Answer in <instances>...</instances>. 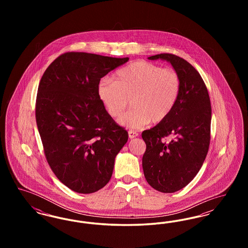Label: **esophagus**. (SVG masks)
Instances as JSON below:
<instances>
[{
	"label": "esophagus",
	"mask_w": 248,
	"mask_h": 248,
	"mask_svg": "<svg viewBox=\"0 0 248 248\" xmlns=\"http://www.w3.org/2000/svg\"><path fill=\"white\" fill-rule=\"evenodd\" d=\"M128 136H129L130 139H134V138L138 137L139 134L136 131H134V130H129L128 131Z\"/></svg>",
	"instance_id": "1"
}]
</instances>
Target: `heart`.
I'll return each instance as SVG.
<instances>
[{
	"label": "heart",
	"mask_w": 248,
	"mask_h": 248,
	"mask_svg": "<svg viewBox=\"0 0 248 248\" xmlns=\"http://www.w3.org/2000/svg\"><path fill=\"white\" fill-rule=\"evenodd\" d=\"M180 93L181 80L177 71L144 60L119 70L114 81L103 78L97 84L98 97L113 118L124 112L131 100L133 108L119 123L132 129L141 128L151 121L164 122L177 106Z\"/></svg>",
	"instance_id": "b5f03b06"
}]
</instances>
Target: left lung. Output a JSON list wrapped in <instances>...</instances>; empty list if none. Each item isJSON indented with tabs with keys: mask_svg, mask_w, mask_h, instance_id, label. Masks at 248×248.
<instances>
[{
	"mask_svg": "<svg viewBox=\"0 0 248 248\" xmlns=\"http://www.w3.org/2000/svg\"><path fill=\"white\" fill-rule=\"evenodd\" d=\"M148 59L170 62L181 80V93L172 113L141 135L146 143L142 157L146 180L156 190L172 193L194 178L208 153L210 97L200 73L185 59L167 53ZM168 136L170 141L166 140Z\"/></svg>",
	"mask_w": 248,
	"mask_h": 248,
	"instance_id": "obj_1",
	"label": "left lung"
}]
</instances>
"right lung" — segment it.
<instances>
[{
    "label": "right lung",
    "mask_w": 248,
    "mask_h": 248,
    "mask_svg": "<svg viewBox=\"0 0 248 248\" xmlns=\"http://www.w3.org/2000/svg\"><path fill=\"white\" fill-rule=\"evenodd\" d=\"M128 59L68 52L49 65L40 81L35 117L45 155L56 177L73 191L102 189L127 142V131L99 99L97 84Z\"/></svg>",
    "instance_id": "1"
}]
</instances>
